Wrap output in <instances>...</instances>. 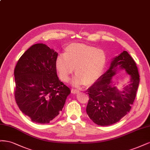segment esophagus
Here are the masks:
<instances>
[{"instance_id":"obj_1","label":"esophagus","mask_w":150,"mask_h":150,"mask_svg":"<svg viewBox=\"0 0 150 150\" xmlns=\"http://www.w3.org/2000/svg\"><path fill=\"white\" fill-rule=\"evenodd\" d=\"M71 93H74V94H76V93H79L80 92V91L77 89H74V88H71Z\"/></svg>"}]
</instances>
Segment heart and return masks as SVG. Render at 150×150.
<instances>
[{"label":"heart","mask_w":150,"mask_h":150,"mask_svg":"<svg viewBox=\"0 0 150 150\" xmlns=\"http://www.w3.org/2000/svg\"><path fill=\"white\" fill-rule=\"evenodd\" d=\"M107 62L105 52L83 43H73L67 47L64 54L57 57L55 62L60 78L68 81L75 68L76 75L71 80L74 86L91 85L102 74Z\"/></svg>","instance_id":"obj_1"}]
</instances>
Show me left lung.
<instances>
[{"instance_id":"obj_1","label":"left lung","mask_w":150,"mask_h":150,"mask_svg":"<svg viewBox=\"0 0 150 150\" xmlns=\"http://www.w3.org/2000/svg\"><path fill=\"white\" fill-rule=\"evenodd\" d=\"M125 69L130 81L122 91L117 88L112 76ZM139 83L138 68L127 51L115 57L109 69L88 89V103L86 113L93 122L100 126L113 125L125 117L132 108Z\"/></svg>"}]
</instances>
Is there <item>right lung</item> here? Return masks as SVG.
<instances>
[{
    "label": "right lung",
    "mask_w": 150,
    "mask_h": 150,
    "mask_svg": "<svg viewBox=\"0 0 150 150\" xmlns=\"http://www.w3.org/2000/svg\"><path fill=\"white\" fill-rule=\"evenodd\" d=\"M57 57L54 49L36 43L24 52L14 70L16 103L33 122L50 123L59 115L70 94L57 76Z\"/></svg>",
    "instance_id": "add662e5"
}]
</instances>
